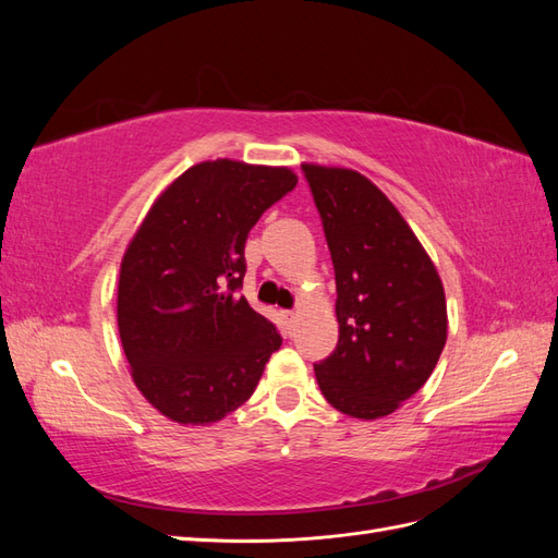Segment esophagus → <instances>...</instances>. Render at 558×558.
I'll return each instance as SVG.
<instances>
[{"instance_id":"esophagus-1","label":"esophagus","mask_w":558,"mask_h":558,"mask_svg":"<svg viewBox=\"0 0 558 558\" xmlns=\"http://www.w3.org/2000/svg\"><path fill=\"white\" fill-rule=\"evenodd\" d=\"M281 318H283V324H286V326H293V324H295V318H298V314H295V312H291V310H283V312H281Z\"/></svg>"}]
</instances>
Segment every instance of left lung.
<instances>
[{"label": "left lung", "mask_w": 558, "mask_h": 558, "mask_svg": "<svg viewBox=\"0 0 558 558\" xmlns=\"http://www.w3.org/2000/svg\"><path fill=\"white\" fill-rule=\"evenodd\" d=\"M335 267L340 340L314 363L320 393L353 418L396 412L428 381L447 342L440 275L377 185L344 167L302 165Z\"/></svg>", "instance_id": "8db88e82"}]
</instances>
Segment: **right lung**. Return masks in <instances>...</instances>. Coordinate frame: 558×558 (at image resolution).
Instances as JSON below:
<instances>
[{"mask_svg": "<svg viewBox=\"0 0 558 558\" xmlns=\"http://www.w3.org/2000/svg\"><path fill=\"white\" fill-rule=\"evenodd\" d=\"M295 183L289 167L193 165L128 244L118 332L142 396L177 424L207 426L238 410L281 347L275 324L238 291L248 230Z\"/></svg>", "mask_w": 558, "mask_h": 558, "instance_id": "1", "label": "right lung"}]
</instances>
